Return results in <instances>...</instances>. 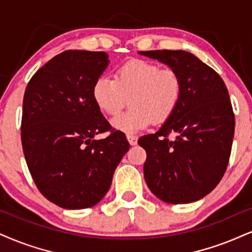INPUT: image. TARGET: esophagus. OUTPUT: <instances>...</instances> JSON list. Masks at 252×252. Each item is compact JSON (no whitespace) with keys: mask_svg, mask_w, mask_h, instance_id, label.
<instances>
[{"mask_svg":"<svg viewBox=\"0 0 252 252\" xmlns=\"http://www.w3.org/2000/svg\"><path fill=\"white\" fill-rule=\"evenodd\" d=\"M127 140H128L129 145H131V146H135L136 144H138V138H136L135 135L128 134V135H127Z\"/></svg>","mask_w":252,"mask_h":252,"instance_id":"34e87169","label":"esophagus"}]
</instances>
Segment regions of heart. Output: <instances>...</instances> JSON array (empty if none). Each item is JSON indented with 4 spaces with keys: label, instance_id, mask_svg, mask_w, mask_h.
Segmentation results:
<instances>
[{
    "label": "heart",
    "instance_id": "b5f03b06",
    "mask_svg": "<svg viewBox=\"0 0 252 252\" xmlns=\"http://www.w3.org/2000/svg\"><path fill=\"white\" fill-rule=\"evenodd\" d=\"M182 95V80L172 67L144 60H131L118 67L114 79L99 77L92 97L97 106L110 116L123 110L129 98L131 107L112 119V126L135 134L155 123H162L175 112Z\"/></svg>",
    "mask_w": 252,
    "mask_h": 252
}]
</instances>
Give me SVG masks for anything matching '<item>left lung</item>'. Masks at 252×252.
I'll use <instances>...</instances> for the list:
<instances>
[{
  "label": "left lung",
  "mask_w": 252,
  "mask_h": 252,
  "mask_svg": "<svg viewBox=\"0 0 252 252\" xmlns=\"http://www.w3.org/2000/svg\"><path fill=\"white\" fill-rule=\"evenodd\" d=\"M176 70L182 80L179 106L154 134L138 144L147 153L148 188L166 203H190L219 185L228 167L235 116L224 82L196 56L183 50L139 51ZM176 132L170 141L168 135Z\"/></svg>",
  "instance_id": "8db88e82"
}]
</instances>
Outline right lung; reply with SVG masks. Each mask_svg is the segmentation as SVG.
<instances>
[{"mask_svg":"<svg viewBox=\"0 0 252 252\" xmlns=\"http://www.w3.org/2000/svg\"><path fill=\"white\" fill-rule=\"evenodd\" d=\"M108 63L102 51H64L33 74L24 92L21 139L28 168L44 197L65 209L95 206L129 150L92 97ZM107 130V138L94 139Z\"/></svg>","mask_w":252,"mask_h":252,"instance_id":"right-lung-1","label":"right lung"}]
</instances>
